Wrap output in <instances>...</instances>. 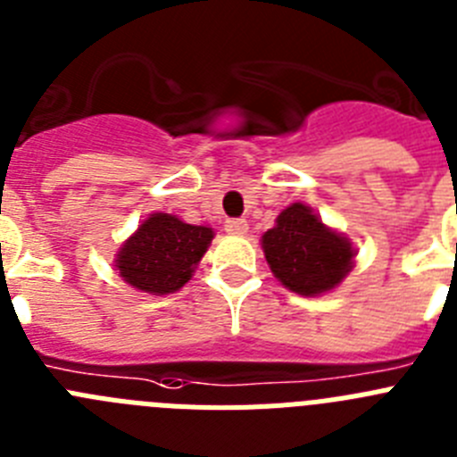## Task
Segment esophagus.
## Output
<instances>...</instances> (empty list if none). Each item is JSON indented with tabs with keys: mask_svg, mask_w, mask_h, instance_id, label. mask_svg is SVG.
<instances>
[{
	"mask_svg": "<svg viewBox=\"0 0 457 457\" xmlns=\"http://www.w3.org/2000/svg\"><path fill=\"white\" fill-rule=\"evenodd\" d=\"M226 233H231V236H245L249 231L247 220H226L224 224Z\"/></svg>",
	"mask_w": 457,
	"mask_h": 457,
	"instance_id": "1",
	"label": "esophagus"
}]
</instances>
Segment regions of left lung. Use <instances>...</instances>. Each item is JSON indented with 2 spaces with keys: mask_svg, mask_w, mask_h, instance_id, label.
<instances>
[{
  "mask_svg": "<svg viewBox=\"0 0 457 457\" xmlns=\"http://www.w3.org/2000/svg\"><path fill=\"white\" fill-rule=\"evenodd\" d=\"M265 261L281 286L302 297L332 293L353 272L350 237L327 226L306 204L281 210L272 228L261 237Z\"/></svg>",
  "mask_w": 457,
  "mask_h": 457,
  "instance_id": "left-lung-1",
  "label": "left lung"
}]
</instances>
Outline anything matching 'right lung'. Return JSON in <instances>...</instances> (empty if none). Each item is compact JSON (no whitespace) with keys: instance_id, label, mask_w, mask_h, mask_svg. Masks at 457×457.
Here are the masks:
<instances>
[{"instance_id":"add662e5","label":"right lung","mask_w":457,"mask_h":457,"mask_svg":"<svg viewBox=\"0 0 457 457\" xmlns=\"http://www.w3.org/2000/svg\"><path fill=\"white\" fill-rule=\"evenodd\" d=\"M215 231L187 224L169 212H153L119 247L114 268L139 293L169 295L183 288L208 252Z\"/></svg>"}]
</instances>
